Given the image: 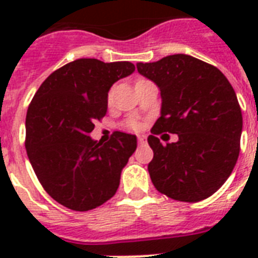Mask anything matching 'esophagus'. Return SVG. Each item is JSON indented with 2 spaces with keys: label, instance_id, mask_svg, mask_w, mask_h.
Returning <instances> with one entry per match:
<instances>
[{
  "label": "esophagus",
  "instance_id": "1",
  "mask_svg": "<svg viewBox=\"0 0 258 258\" xmlns=\"http://www.w3.org/2000/svg\"><path fill=\"white\" fill-rule=\"evenodd\" d=\"M146 142H147L146 135H138V143H139V145H145Z\"/></svg>",
  "mask_w": 258,
  "mask_h": 258
}]
</instances>
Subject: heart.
<instances>
[{
  "instance_id": "heart-1",
  "label": "heart",
  "mask_w": 258,
  "mask_h": 258,
  "mask_svg": "<svg viewBox=\"0 0 258 258\" xmlns=\"http://www.w3.org/2000/svg\"><path fill=\"white\" fill-rule=\"evenodd\" d=\"M131 125H133V127H135L137 124H135V123H131Z\"/></svg>"
}]
</instances>
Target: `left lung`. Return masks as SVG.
Listing matches in <instances>:
<instances>
[{
    "instance_id": "8db88e82",
    "label": "left lung",
    "mask_w": 258,
    "mask_h": 258,
    "mask_svg": "<svg viewBox=\"0 0 258 258\" xmlns=\"http://www.w3.org/2000/svg\"><path fill=\"white\" fill-rule=\"evenodd\" d=\"M137 68L161 91V116L147 138L154 186L182 202L208 198L228 179L240 154L242 115L232 84L218 68L188 54ZM161 132L176 133L178 141L163 145Z\"/></svg>"
}]
</instances>
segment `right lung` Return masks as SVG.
Wrapping results in <instances>:
<instances>
[{"mask_svg":"<svg viewBox=\"0 0 258 258\" xmlns=\"http://www.w3.org/2000/svg\"><path fill=\"white\" fill-rule=\"evenodd\" d=\"M135 71L130 61L79 58L54 71L26 113V154L40 183L62 206L87 212L115 196L137 137L120 131L101 143L89 137L108 107L113 83Z\"/></svg>","mask_w":258,"mask_h":258,"instance_id":"1","label":"right lung"}]
</instances>
